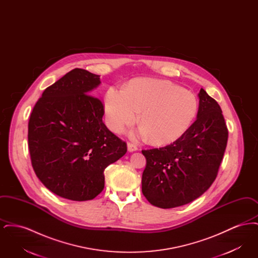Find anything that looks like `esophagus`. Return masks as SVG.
I'll return each instance as SVG.
<instances>
[{"label":"esophagus","mask_w":258,"mask_h":258,"mask_svg":"<svg viewBox=\"0 0 258 258\" xmlns=\"http://www.w3.org/2000/svg\"><path fill=\"white\" fill-rule=\"evenodd\" d=\"M127 150H128L130 152H135L136 150H138V147L135 145V143L127 142Z\"/></svg>","instance_id":"esophagus-1"}]
</instances>
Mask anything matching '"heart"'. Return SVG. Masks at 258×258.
Masks as SVG:
<instances>
[{
	"label": "heart",
	"mask_w": 258,
	"mask_h": 258,
	"mask_svg": "<svg viewBox=\"0 0 258 258\" xmlns=\"http://www.w3.org/2000/svg\"><path fill=\"white\" fill-rule=\"evenodd\" d=\"M199 109L197 97L190 91L166 80L136 78L123 90L109 88L104 97L106 123L114 133L136 121L142 128L139 137L148 136L154 145L171 144L188 131Z\"/></svg>",
	"instance_id": "heart-1"
}]
</instances>
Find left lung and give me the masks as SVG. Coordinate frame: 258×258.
<instances>
[{"label":"left lung","instance_id":"left-lung-1","mask_svg":"<svg viewBox=\"0 0 258 258\" xmlns=\"http://www.w3.org/2000/svg\"><path fill=\"white\" fill-rule=\"evenodd\" d=\"M197 121L165 147L142 150L147 164L142 192L162 209L185 205L202 196L218 176L228 130L219 103L200 89Z\"/></svg>","mask_w":258,"mask_h":258}]
</instances>
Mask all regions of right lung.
<instances>
[{
    "instance_id": "add662e5",
    "label": "right lung",
    "mask_w": 258,
    "mask_h": 258,
    "mask_svg": "<svg viewBox=\"0 0 258 258\" xmlns=\"http://www.w3.org/2000/svg\"><path fill=\"white\" fill-rule=\"evenodd\" d=\"M99 75L74 69L47 87L28 123V145L37 178L74 201L104 188V169L126 153V143L102 122L104 106L91 94Z\"/></svg>"
}]
</instances>
